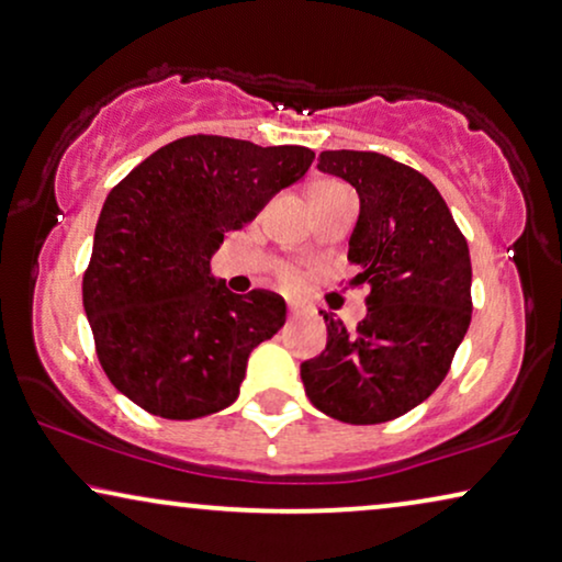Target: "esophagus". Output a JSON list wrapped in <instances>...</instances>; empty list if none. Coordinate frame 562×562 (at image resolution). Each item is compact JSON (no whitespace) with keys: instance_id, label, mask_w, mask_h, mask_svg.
<instances>
[{"instance_id":"1","label":"esophagus","mask_w":562,"mask_h":562,"mask_svg":"<svg viewBox=\"0 0 562 562\" xmlns=\"http://www.w3.org/2000/svg\"><path fill=\"white\" fill-rule=\"evenodd\" d=\"M299 312H301L299 304H289V314H291V316H296Z\"/></svg>"}]
</instances>
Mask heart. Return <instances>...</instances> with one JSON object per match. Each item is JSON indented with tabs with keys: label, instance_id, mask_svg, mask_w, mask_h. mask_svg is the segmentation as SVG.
Segmentation results:
<instances>
[{
	"label": "heart",
	"instance_id": "1",
	"mask_svg": "<svg viewBox=\"0 0 562 562\" xmlns=\"http://www.w3.org/2000/svg\"><path fill=\"white\" fill-rule=\"evenodd\" d=\"M327 187H339V184H335V182H324V184H316L314 187V190H327ZM283 276H286V279L291 281V279H294V273H291V271H286V273H283Z\"/></svg>",
	"mask_w": 562,
	"mask_h": 562
}]
</instances>
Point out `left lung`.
I'll return each mask as SVG.
<instances>
[{
    "label": "left lung",
    "instance_id": "obj_1",
    "mask_svg": "<svg viewBox=\"0 0 562 562\" xmlns=\"http://www.w3.org/2000/svg\"><path fill=\"white\" fill-rule=\"evenodd\" d=\"M322 172L360 194L349 235V286H370L349 331L329 312L327 347L301 362L314 408L352 426L393 420L441 385L471 322V258L441 192L375 151H322Z\"/></svg>",
    "mask_w": 562,
    "mask_h": 562
}]
</instances>
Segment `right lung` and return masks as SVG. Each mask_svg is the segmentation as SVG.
I'll use <instances>...</instances> for the list:
<instances>
[{"instance_id": "1", "label": "right lung", "mask_w": 562, "mask_h": 562, "mask_svg": "<svg viewBox=\"0 0 562 562\" xmlns=\"http://www.w3.org/2000/svg\"><path fill=\"white\" fill-rule=\"evenodd\" d=\"M312 161L306 146L198 134L161 146L113 187L83 308L119 393L169 420L235 403L250 352L286 322V301L263 289L233 294L210 258Z\"/></svg>"}]
</instances>
